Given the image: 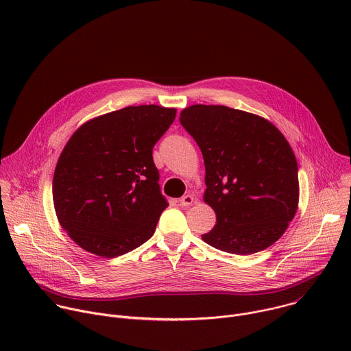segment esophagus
Here are the masks:
<instances>
[{
  "mask_svg": "<svg viewBox=\"0 0 351 351\" xmlns=\"http://www.w3.org/2000/svg\"><path fill=\"white\" fill-rule=\"evenodd\" d=\"M179 203H180L182 207H189V206H191L194 203V197L191 194H186V195H183L179 199Z\"/></svg>",
  "mask_w": 351,
  "mask_h": 351,
  "instance_id": "1",
  "label": "esophagus"
}]
</instances>
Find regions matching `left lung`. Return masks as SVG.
I'll return each instance as SVG.
<instances>
[{
  "label": "left lung",
  "instance_id": "1",
  "mask_svg": "<svg viewBox=\"0 0 351 351\" xmlns=\"http://www.w3.org/2000/svg\"><path fill=\"white\" fill-rule=\"evenodd\" d=\"M180 123L203 153L204 202L217 215L203 240L239 256L272 245L298 204V168L285 136L269 121L225 106H191Z\"/></svg>",
  "mask_w": 351,
  "mask_h": 351
}]
</instances>
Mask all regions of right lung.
I'll return each mask as SVG.
<instances>
[{"label": "right lung", "mask_w": 351, "mask_h": 351, "mask_svg": "<svg viewBox=\"0 0 351 351\" xmlns=\"http://www.w3.org/2000/svg\"><path fill=\"white\" fill-rule=\"evenodd\" d=\"M176 110L126 107L82 125L60 156L53 179L58 221L86 252L123 256L156 232L168 207L153 147Z\"/></svg>", "instance_id": "add662e5"}]
</instances>
